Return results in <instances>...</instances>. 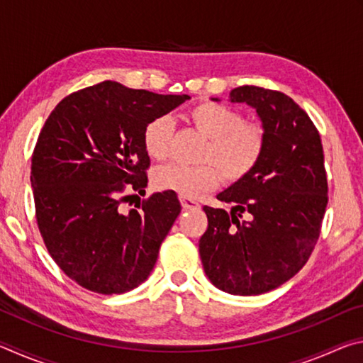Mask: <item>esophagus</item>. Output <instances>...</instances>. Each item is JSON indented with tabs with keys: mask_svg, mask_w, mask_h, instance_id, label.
<instances>
[{
	"mask_svg": "<svg viewBox=\"0 0 363 363\" xmlns=\"http://www.w3.org/2000/svg\"><path fill=\"white\" fill-rule=\"evenodd\" d=\"M179 201H181V205H182V210H186V211H189V210H199V208H200L199 201L189 199V196L181 195L179 196Z\"/></svg>",
	"mask_w": 363,
	"mask_h": 363,
	"instance_id": "34e87169",
	"label": "esophagus"
}]
</instances>
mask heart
Instances as JSON below:
<instances>
[{
	"label": "heart",
	"instance_id": "b5f03b06",
	"mask_svg": "<svg viewBox=\"0 0 363 363\" xmlns=\"http://www.w3.org/2000/svg\"><path fill=\"white\" fill-rule=\"evenodd\" d=\"M187 121L206 144L201 147V164L168 163L153 174L160 190H171L184 196H195L218 186L223 179L238 182L251 174L266 150V130L261 123L245 120L240 110L218 102H200L187 112ZM147 155L163 162L173 150V121L157 116L143 133Z\"/></svg>",
	"mask_w": 363,
	"mask_h": 363
}]
</instances>
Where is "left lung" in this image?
<instances>
[{
	"mask_svg": "<svg viewBox=\"0 0 363 363\" xmlns=\"http://www.w3.org/2000/svg\"><path fill=\"white\" fill-rule=\"evenodd\" d=\"M229 97L256 108L266 150L251 174L218 195L232 205L230 213L203 206L208 229L199 250L214 286L251 296L285 284L309 259L320 237L328 184L320 134L291 97L248 84Z\"/></svg>",
	"mask_w": 363,
	"mask_h": 363,
	"instance_id": "1",
	"label": "left lung"
}]
</instances>
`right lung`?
Returning <instances> with one entry per match:
<instances>
[{
    "instance_id": "add662e5",
    "label": "right lung",
    "mask_w": 363,
    "mask_h": 363,
    "mask_svg": "<svg viewBox=\"0 0 363 363\" xmlns=\"http://www.w3.org/2000/svg\"><path fill=\"white\" fill-rule=\"evenodd\" d=\"M187 99L102 82L48 116L32 155L36 224L60 270L86 290L126 293L155 266L181 213L176 192L153 194L128 213L121 203L145 194L147 123Z\"/></svg>"
}]
</instances>
